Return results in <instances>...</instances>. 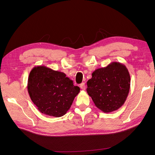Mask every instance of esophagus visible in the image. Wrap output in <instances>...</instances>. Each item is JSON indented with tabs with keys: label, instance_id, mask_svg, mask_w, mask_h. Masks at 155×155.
<instances>
[{
	"label": "esophagus",
	"instance_id": "1",
	"mask_svg": "<svg viewBox=\"0 0 155 155\" xmlns=\"http://www.w3.org/2000/svg\"><path fill=\"white\" fill-rule=\"evenodd\" d=\"M80 88L81 89H82V90H85V83H82L81 85H80Z\"/></svg>",
	"mask_w": 155,
	"mask_h": 155
}]
</instances>
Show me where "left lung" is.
<instances>
[{
    "label": "left lung",
    "mask_w": 155,
    "mask_h": 155,
    "mask_svg": "<svg viewBox=\"0 0 155 155\" xmlns=\"http://www.w3.org/2000/svg\"><path fill=\"white\" fill-rule=\"evenodd\" d=\"M87 85V92L95 105L108 113L124 104L130 90V74L124 64L112 62L95 70Z\"/></svg>",
    "instance_id": "8db88e82"
}]
</instances>
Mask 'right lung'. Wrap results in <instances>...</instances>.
I'll use <instances>...</instances> for the list:
<instances>
[{"label": "right lung", "mask_w": 155, "mask_h": 155, "mask_svg": "<svg viewBox=\"0 0 155 155\" xmlns=\"http://www.w3.org/2000/svg\"><path fill=\"white\" fill-rule=\"evenodd\" d=\"M27 88L37 109L44 114L57 118L67 113L80 91L64 73L42 65L31 70Z\"/></svg>", "instance_id": "add662e5"}]
</instances>
